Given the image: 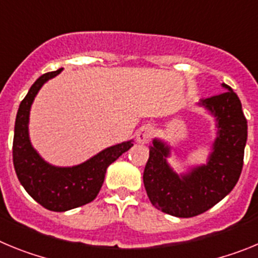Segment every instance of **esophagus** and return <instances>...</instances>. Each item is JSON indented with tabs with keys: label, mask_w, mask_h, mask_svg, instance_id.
I'll return each mask as SVG.
<instances>
[{
	"label": "esophagus",
	"mask_w": 258,
	"mask_h": 258,
	"mask_svg": "<svg viewBox=\"0 0 258 258\" xmlns=\"http://www.w3.org/2000/svg\"><path fill=\"white\" fill-rule=\"evenodd\" d=\"M152 136H154V127L150 125H143L140 131L137 132V141L145 145L152 140Z\"/></svg>",
	"instance_id": "esophagus-1"
}]
</instances>
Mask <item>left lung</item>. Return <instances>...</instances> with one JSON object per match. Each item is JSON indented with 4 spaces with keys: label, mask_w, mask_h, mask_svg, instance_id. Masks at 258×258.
<instances>
[{
    "label": "left lung",
    "mask_w": 258,
    "mask_h": 258,
    "mask_svg": "<svg viewBox=\"0 0 258 258\" xmlns=\"http://www.w3.org/2000/svg\"><path fill=\"white\" fill-rule=\"evenodd\" d=\"M226 92L200 99L216 117L217 138L208 163L178 175L166 163L170 147L160 140L150 146L143 183L150 202L159 211L188 218L214 207L234 188L240 177L247 143V118L240 99L226 84Z\"/></svg>",
    "instance_id": "8db88e82"
}]
</instances>
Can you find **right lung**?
Masks as SVG:
<instances>
[{"instance_id":"1","label":"right lung","mask_w":258,"mask_h":258,"mask_svg":"<svg viewBox=\"0 0 258 258\" xmlns=\"http://www.w3.org/2000/svg\"><path fill=\"white\" fill-rule=\"evenodd\" d=\"M60 72L61 68L47 72L31 86L18 109L13 142V163L18 179L38 204L52 212H66L93 202L103 184L109 164L133 146L132 141L118 143L70 168L50 165L36 152L28 136L29 109L41 86Z\"/></svg>"}]
</instances>
